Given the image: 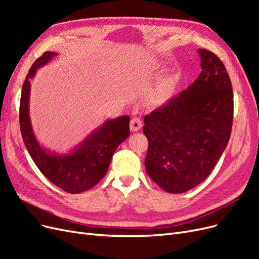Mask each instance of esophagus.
<instances>
[{
    "instance_id": "obj_1",
    "label": "esophagus",
    "mask_w": 259,
    "mask_h": 259,
    "mask_svg": "<svg viewBox=\"0 0 259 259\" xmlns=\"http://www.w3.org/2000/svg\"><path fill=\"white\" fill-rule=\"evenodd\" d=\"M143 127V122L139 117H133L130 123V128L132 132H138Z\"/></svg>"
}]
</instances>
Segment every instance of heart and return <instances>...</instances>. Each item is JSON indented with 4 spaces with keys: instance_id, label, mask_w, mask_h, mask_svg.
Here are the masks:
<instances>
[{
    "instance_id": "1",
    "label": "heart",
    "mask_w": 259,
    "mask_h": 259,
    "mask_svg": "<svg viewBox=\"0 0 259 259\" xmlns=\"http://www.w3.org/2000/svg\"><path fill=\"white\" fill-rule=\"evenodd\" d=\"M176 79L174 76H170L164 82H162L160 85L151 92L150 94V101L155 106H161L166 104L167 101L171 98L174 92Z\"/></svg>"
}]
</instances>
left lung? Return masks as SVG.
<instances>
[{"instance_id":"8db88e82","label":"left lung","mask_w":259,"mask_h":259,"mask_svg":"<svg viewBox=\"0 0 259 259\" xmlns=\"http://www.w3.org/2000/svg\"><path fill=\"white\" fill-rule=\"evenodd\" d=\"M202 71L177 97L145 116L147 174L164 191L183 193L201 184L228 145L233 93L215 54L199 49Z\"/></svg>"}]
</instances>
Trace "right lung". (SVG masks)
Returning <instances> with one entry per match:
<instances>
[{"mask_svg":"<svg viewBox=\"0 0 259 259\" xmlns=\"http://www.w3.org/2000/svg\"><path fill=\"white\" fill-rule=\"evenodd\" d=\"M57 55L55 52L44 53L29 70L21 91L20 131L27 150L42 174L64 191L80 193L91 189L106 175L116 148L130 136V116L106 120L66 153L54 152L42 146L30 119L31 80L37 69L48 65Z\"/></svg>","mask_w":259,"mask_h":259,"instance_id":"add662e5","label":"right lung"}]
</instances>
